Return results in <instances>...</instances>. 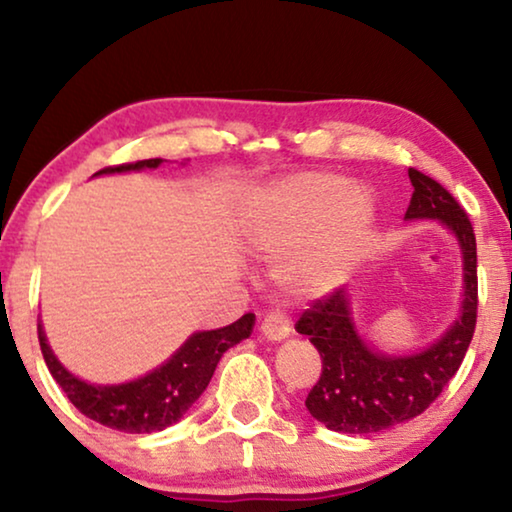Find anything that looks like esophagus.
Returning a JSON list of instances; mask_svg holds the SVG:
<instances>
[{
	"label": "esophagus",
	"mask_w": 512,
	"mask_h": 512,
	"mask_svg": "<svg viewBox=\"0 0 512 512\" xmlns=\"http://www.w3.org/2000/svg\"><path fill=\"white\" fill-rule=\"evenodd\" d=\"M261 333L265 335L268 340H284L291 335V321L286 319L284 312H270L265 314L263 321H261Z\"/></svg>",
	"instance_id": "obj_1"
}]
</instances>
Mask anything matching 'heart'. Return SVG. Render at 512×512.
I'll return each instance as SVG.
<instances>
[{"mask_svg": "<svg viewBox=\"0 0 512 512\" xmlns=\"http://www.w3.org/2000/svg\"><path fill=\"white\" fill-rule=\"evenodd\" d=\"M375 221V200L335 174H298L265 193L249 219L256 249L279 265L300 296L328 291L359 258Z\"/></svg>", "mask_w": 512, "mask_h": 512, "instance_id": "obj_1", "label": "heart"}]
</instances>
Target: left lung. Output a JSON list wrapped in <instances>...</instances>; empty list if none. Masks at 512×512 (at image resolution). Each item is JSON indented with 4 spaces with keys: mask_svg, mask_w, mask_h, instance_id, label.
I'll return each mask as SVG.
<instances>
[{
    "mask_svg": "<svg viewBox=\"0 0 512 512\" xmlns=\"http://www.w3.org/2000/svg\"><path fill=\"white\" fill-rule=\"evenodd\" d=\"M405 219H436L457 237L464 256V300L459 317L415 354L391 356L368 347L356 331L347 289H335L300 314L296 331L310 335L321 356V377L305 398L310 415L338 433H377L422 415L457 373L478 319V251L471 221L457 200L410 167Z\"/></svg>",
    "mask_w": 512,
    "mask_h": 512,
    "instance_id": "left-lung-1",
    "label": "left lung"
}]
</instances>
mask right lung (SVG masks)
<instances>
[{
  "mask_svg": "<svg viewBox=\"0 0 512 512\" xmlns=\"http://www.w3.org/2000/svg\"><path fill=\"white\" fill-rule=\"evenodd\" d=\"M160 163H163L160 158L137 160V163L128 165L104 167L95 174L135 172L146 170V167H158ZM254 321L256 317L249 312L230 326L193 333L163 366L125 384H90L79 380L62 366L53 349L48 347L41 321L37 331L46 366L76 410L95 419V422L109 426V429L125 433H153L167 429L186 415V410L207 389L223 352L249 338L254 331Z\"/></svg>",
  "mask_w": 512,
  "mask_h": 512,
  "instance_id": "obj_1",
  "label": "right lung"
}]
</instances>
